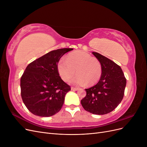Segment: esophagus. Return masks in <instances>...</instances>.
<instances>
[{
	"mask_svg": "<svg viewBox=\"0 0 147 147\" xmlns=\"http://www.w3.org/2000/svg\"><path fill=\"white\" fill-rule=\"evenodd\" d=\"M71 90L75 91H77V90H78V88H74V87H72V88H71Z\"/></svg>",
	"mask_w": 147,
	"mask_h": 147,
	"instance_id": "esophagus-1",
	"label": "esophagus"
}]
</instances>
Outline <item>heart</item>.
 Masks as SVG:
<instances>
[{
	"instance_id": "1",
	"label": "heart",
	"mask_w": 147,
	"mask_h": 147,
	"mask_svg": "<svg viewBox=\"0 0 147 147\" xmlns=\"http://www.w3.org/2000/svg\"><path fill=\"white\" fill-rule=\"evenodd\" d=\"M57 72L64 81L67 82L74 76L76 70V76L71 80L74 85H94L99 81L102 74V67L100 61L93 57L88 53L77 51L70 53L66 57L59 59L57 64Z\"/></svg>"
}]
</instances>
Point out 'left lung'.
Listing matches in <instances>:
<instances>
[{"label":"left lung","mask_w":147,"mask_h":147,"mask_svg":"<svg viewBox=\"0 0 147 147\" xmlns=\"http://www.w3.org/2000/svg\"><path fill=\"white\" fill-rule=\"evenodd\" d=\"M93 55L101 63L102 74L96 85L85 89L86 95L81 100L83 109L95 115L109 113L121 102L126 79L120 67L98 53Z\"/></svg>","instance_id":"obj_1"}]
</instances>
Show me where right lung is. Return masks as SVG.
I'll list each match as a JSON object with an SVG mask.
<instances>
[{
	"mask_svg": "<svg viewBox=\"0 0 147 147\" xmlns=\"http://www.w3.org/2000/svg\"><path fill=\"white\" fill-rule=\"evenodd\" d=\"M73 48L53 50L30 63L21 78V95L27 109L37 116L51 117L61 109L70 87L60 77L57 64Z\"/></svg>",
	"mask_w": 147,
	"mask_h": 147,
	"instance_id": "1",
	"label": "right lung"
}]
</instances>
